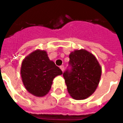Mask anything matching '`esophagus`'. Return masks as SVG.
<instances>
[{
  "instance_id": "esophagus-1",
  "label": "esophagus",
  "mask_w": 123,
  "mask_h": 123,
  "mask_svg": "<svg viewBox=\"0 0 123 123\" xmlns=\"http://www.w3.org/2000/svg\"><path fill=\"white\" fill-rule=\"evenodd\" d=\"M60 68H61V70L63 72V71H64V67L63 66V65H62V66H61V67H60Z\"/></svg>"
}]
</instances>
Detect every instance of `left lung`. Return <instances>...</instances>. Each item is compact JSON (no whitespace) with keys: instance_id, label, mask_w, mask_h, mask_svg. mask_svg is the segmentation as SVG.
I'll use <instances>...</instances> for the list:
<instances>
[{"instance_id":"1","label":"left lung","mask_w":123,"mask_h":123,"mask_svg":"<svg viewBox=\"0 0 123 123\" xmlns=\"http://www.w3.org/2000/svg\"><path fill=\"white\" fill-rule=\"evenodd\" d=\"M70 69L63 72L67 90L72 98L84 99L95 92L99 82L101 68L92 54L80 49L69 55Z\"/></svg>"}]
</instances>
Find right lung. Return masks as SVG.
Segmentation results:
<instances>
[{
	"label": "right lung",
	"instance_id": "obj_1",
	"mask_svg": "<svg viewBox=\"0 0 123 123\" xmlns=\"http://www.w3.org/2000/svg\"><path fill=\"white\" fill-rule=\"evenodd\" d=\"M62 70L49 59L47 52L36 50L23 61L21 76L25 89L33 95L42 97L49 92L53 80Z\"/></svg>",
	"mask_w": 123,
	"mask_h": 123
}]
</instances>
